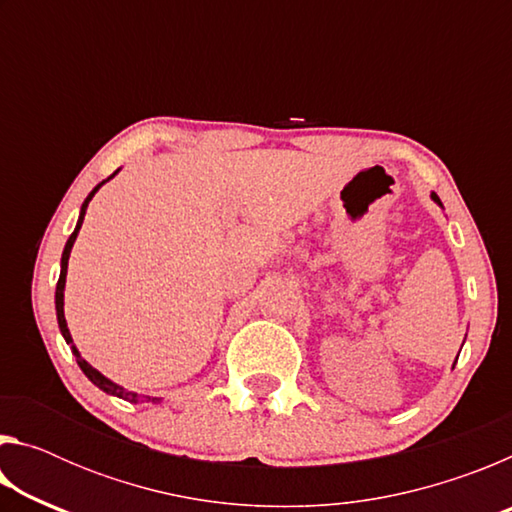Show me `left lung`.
Listing matches in <instances>:
<instances>
[{"label":"left lung","mask_w":512,"mask_h":512,"mask_svg":"<svg viewBox=\"0 0 512 512\" xmlns=\"http://www.w3.org/2000/svg\"><path fill=\"white\" fill-rule=\"evenodd\" d=\"M431 198H433V201H436V203H438V205H440V207H443V203H440V198H438V196H436V194H431Z\"/></svg>","instance_id":"1"}]
</instances>
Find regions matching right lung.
I'll list each match as a JSON object with an SVG mask.
<instances>
[{"instance_id": "1", "label": "right lung", "mask_w": 512, "mask_h": 512, "mask_svg": "<svg viewBox=\"0 0 512 512\" xmlns=\"http://www.w3.org/2000/svg\"><path fill=\"white\" fill-rule=\"evenodd\" d=\"M117 173V171H115ZM115 173H112V176H115ZM110 176V178H112ZM110 178H106V180H101V183L92 189V192L88 194V198H85L83 201V205H81V216H79V223H76V228H74V232H72V237L67 239V244H65V250H63V259H60V277H58V284H56V316H58V327H60V334L65 336V341H67V345H72V352H74V357H76V363H79L81 366V370L85 372V377H88L94 386H99L103 393H108V395H115V397H121V400H128V402H133V404H137V402H146V404H155V402H160V397H149V395H137V393H133V391H126V388H121V386H117L115 381H110L108 377H103L99 370H94L88 361H85L81 354H79V350H76V345H74V341H72V334H69V329H67V320H65V311H63V305H65V277H67V262H69V253H72V246H74V241H76V235H79V230H81V225H83V219H85V210H88V205H90V201H92V196L99 192V187L103 185V183H108Z\"/></svg>"}]
</instances>
